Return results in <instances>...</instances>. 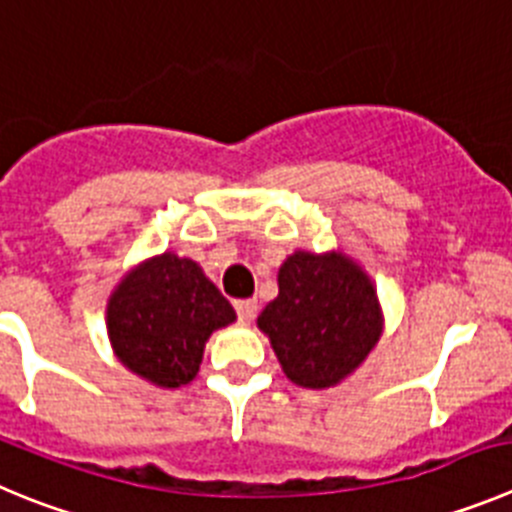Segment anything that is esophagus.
Segmentation results:
<instances>
[{
  "label": "esophagus",
  "instance_id": "esophagus-1",
  "mask_svg": "<svg viewBox=\"0 0 512 512\" xmlns=\"http://www.w3.org/2000/svg\"><path fill=\"white\" fill-rule=\"evenodd\" d=\"M236 312L243 322H253V317L259 312V302L256 299H238Z\"/></svg>",
  "mask_w": 512,
  "mask_h": 512
}]
</instances>
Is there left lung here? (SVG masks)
I'll use <instances>...</instances> for the list:
<instances>
[{
	"instance_id": "obj_1",
	"label": "left lung",
	"mask_w": 512,
	"mask_h": 512,
	"mask_svg": "<svg viewBox=\"0 0 512 512\" xmlns=\"http://www.w3.org/2000/svg\"><path fill=\"white\" fill-rule=\"evenodd\" d=\"M279 294L259 314L289 381L322 391L340 386L365 363L383 335V309L368 271L337 251L289 253Z\"/></svg>"
}]
</instances>
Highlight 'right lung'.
<instances>
[{
    "label": "right lung",
    "instance_id": "1",
    "mask_svg": "<svg viewBox=\"0 0 512 512\" xmlns=\"http://www.w3.org/2000/svg\"><path fill=\"white\" fill-rule=\"evenodd\" d=\"M236 309L198 261L164 251L131 266L106 302V332L116 360L157 388L198 375L205 342L233 325Z\"/></svg>",
    "mask_w": 512,
    "mask_h": 512
}]
</instances>
